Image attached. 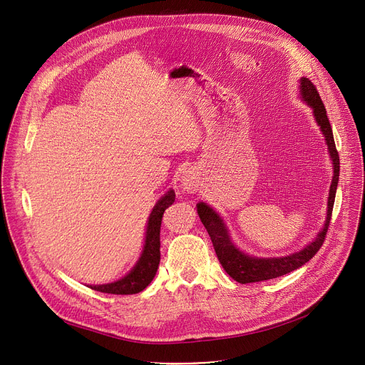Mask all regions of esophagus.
<instances>
[{
  "label": "esophagus",
  "instance_id": "esophagus-1",
  "mask_svg": "<svg viewBox=\"0 0 365 365\" xmlns=\"http://www.w3.org/2000/svg\"><path fill=\"white\" fill-rule=\"evenodd\" d=\"M197 183H199V180H197L192 173L185 175L183 179H182V186H183V189L187 190V192H195V190H197V186H199Z\"/></svg>",
  "mask_w": 365,
  "mask_h": 365
}]
</instances>
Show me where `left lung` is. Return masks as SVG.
I'll return each mask as SVG.
<instances>
[{"instance_id": "left-lung-1", "label": "left lung", "mask_w": 365, "mask_h": 365, "mask_svg": "<svg viewBox=\"0 0 365 365\" xmlns=\"http://www.w3.org/2000/svg\"><path fill=\"white\" fill-rule=\"evenodd\" d=\"M300 93L302 98L309 103L314 110L317 123L319 124L329 153L332 158V165H334V178L329 189V197H328V217L324 230L318 234V237L312 241L309 245H306L302 251L290 254L287 257H280V258H255L250 257L241 251H238L234 244L231 242L228 232L225 230V225L222 220L212 211V207L207 206L206 203L200 202L197 203V214L199 218L206 228L207 234H210L217 257L220 259V263L222 264L224 270L238 283H254V282H263V280H270L280 277L283 274H287L299 267H302L304 263H307L309 259L314 257L319 248L322 247L329 224H331V217H332V207L335 202V193H336V186H338V179H339V154L334 141V134L332 128L324 107V102L319 96V92L317 86L312 83L307 78L300 79Z\"/></svg>"}]
</instances>
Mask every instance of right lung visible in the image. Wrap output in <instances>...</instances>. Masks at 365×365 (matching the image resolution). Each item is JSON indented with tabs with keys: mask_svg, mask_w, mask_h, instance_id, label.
<instances>
[{
	"mask_svg": "<svg viewBox=\"0 0 365 365\" xmlns=\"http://www.w3.org/2000/svg\"><path fill=\"white\" fill-rule=\"evenodd\" d=\"M173 202H175V192L169 190L158 203H155L147 224L144 251L135 267L118 282H114L110 284H101V286H89L91 289L101 293H111V294H134V293H140L151 283L160 264L162 218L165 211Z\"/></svg>",
	"mask_w": 365,
	"mask_h": 365,
	"instance_id": "right-lung-1",
	"label": "right lung"
}]
</instances>
